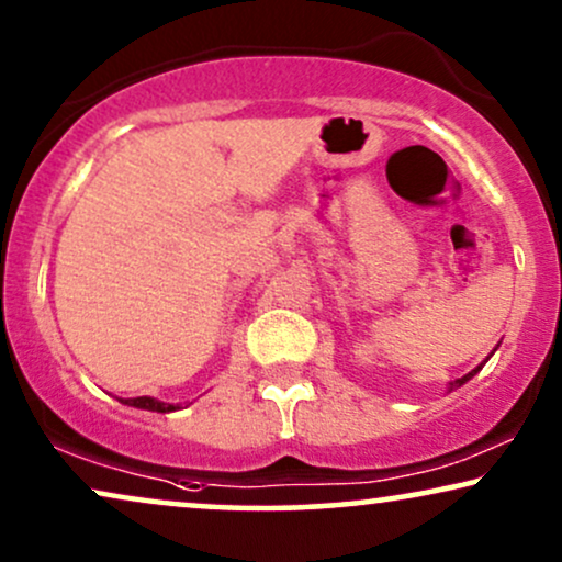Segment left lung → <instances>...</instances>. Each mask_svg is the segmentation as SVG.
Instances as JSON below:
<instances>
[{
  "label": "left lung",
  "mask_w": 562,
  "mask_h": 562,
  "mask_svg": "<svg viewBox=\"0 0 562 562\" xmlns=\"http://www.w3.org/2000/svg\"><path fill=\"white\" fill-rule=\"evenodd\" d=\"M493 351H496V349H493ZM481 368H483V364H481ZM481 368H475L473 372H468V375H465V378H458V380H454V383H450V393H452V391H458V387H460V385H465V383H468V380L475 375V372H481Z\"/></svg>",
  "instance_id": "8db88e82"
}]
</instances>
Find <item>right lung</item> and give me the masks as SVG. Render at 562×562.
Masks as SVG:
<instances>
[{"mask_svg":"<svg viewBox=\"0 0 562 562\" xmlns=\"http://www.w3.org/2000/svg\"><path fill=\"white\" fill-rule=\"evenodd\" d=\"M120 403L133 408H144V411H156V414H169V411H179L182 406L179 403H164L159 398H151V395H140V398H117Z\"/></svg>","mask_w":562,"mask_h":562,"instance_id":"right-lung-1","label":"right lung"}]
</instances>
